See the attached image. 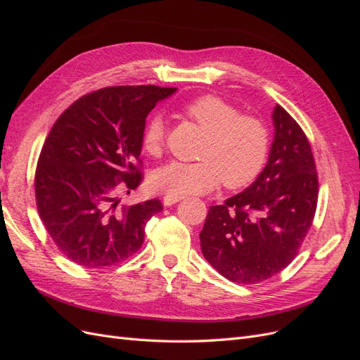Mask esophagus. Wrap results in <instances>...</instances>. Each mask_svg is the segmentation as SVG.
I'll return each instance as SVG.
<instances>
[{
  "label": "esophagus",
  "mask_w": 360,
  "mask_h": 360,
  "mask_svg": "<svg viewBox=\"0 0 360 360\" xmlns=\"http://www.w3.org/2000/svg\"><path fill=\"white\" fill-rule=\"evenodd\" d=\"M184 197H179V195H165V197H163V205H172V204H176V202H179V201H181Z\"/></svg>",
  "instance_id": "esophagus-1"
}]
</instances>
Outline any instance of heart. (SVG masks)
<instances>
[{"instance_id":"1","label":"heart","mask_w":360,"mask_h":360,"mask_svg":"<svg viewBox=\"0 0 360 360\" xmlns=\"http://www.w3.org/2000/svg\"><path fill=\"white\" fill-rule=\"evenodd\" d=\"M183 112L205 132L198 155L202 160L167 163L151 174V188L183 197L210 192L221 181L226 188H242L258 176L269 148V134L261 120L240 115L236 106L212 94L191 101ZM163 130L160 115L147 122L143 146L148 155L160 153Z\"/></svg>"}]
</instances>
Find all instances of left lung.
Instances as JSON below:
<instances>
[{"instance_id": "left-lung-1", "label": "left lung", "mask_w": 360, "mask_h": 360, "mask_svg": "<svg viewBox=\"0 0 360 360\" xmlns=\"http://www.w3.org/2000/svg\"><path fill=\"white\" fill-rule=\"evenodd\" d=\"M264 169L222 205H212L200 233L204 258L237 284H257L285 269L312 225L319 179L308 138L276 105Z\"/></svg>"}]
</instances>
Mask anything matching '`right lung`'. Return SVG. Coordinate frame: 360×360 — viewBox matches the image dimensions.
Segmentation results:
<instances>
[{"label": "right lung", "instance_id": "add662e5", "mask_svg": "<svg viewBox=\"0 0 360 360\" xmlns=\"http://www.w3.org/2000/svg\"><path fill=\"white\" fill-rule=\"evenodd\" d=\"M176 89L108 86L70 105L43 144L36 169L39 216L53 243L73 263L114 266L144 242V228L162 210L159 200L117 207L115 189H136L135 163L146 118Z\"/></svg>", "mask_w": 360, "mask_h": 360}]
</instances>
